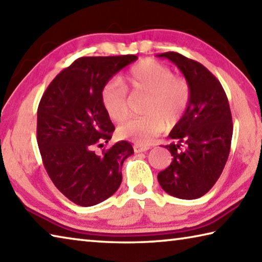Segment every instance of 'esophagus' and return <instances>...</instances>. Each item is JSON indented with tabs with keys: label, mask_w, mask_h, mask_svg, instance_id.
<instances>
[{
	"label": "esophagus",
	"mask_w": 262,
	"mask_h": 262,
	"mask_svg": "<svg viewBox=\"0 0 262 262\" xmlns=\"http://www.w3.org/2000/svg\"><path fill=\"white\" fill-rule=\"evenodd\" d=\"M150 149V145H144V144H135L134 145V151L135 152H144Z\"/></svg>",
	"instance_id": "1"
}]
</instances>
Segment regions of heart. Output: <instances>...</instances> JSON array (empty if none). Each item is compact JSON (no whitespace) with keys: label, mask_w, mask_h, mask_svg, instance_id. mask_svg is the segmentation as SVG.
Returning a JSON list of instances; mask_svg holds the SVG:
<instances>
[{"label":"heart","mask_w":262,"mask_h":262,"mask_svg":"<svg viewBox=\"0 0 262 262\" xmlns=\"http://www.w3.org/2000/svg\"><path fill=\"white\" fill-rule=\"evenodd\" d=\"M133 96H147L142 118L127 121L119 128V135L136 142L149 143L168 126H174L187 110L190 85L181 76H176L170 67L151 59L142 60L125 76ZM101 101L108 117L122 122L130 113V99L121 79L113 78L101 90Z\"/></svg>","instance_id":"1"}]
</instances>
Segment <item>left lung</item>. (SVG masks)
Segmentation results:
<instances>
[{
  "instance_id": "1",
  "label": "left lung",
  "mask_w": 262,
  "mask_h": 262,
  "mask_svg": "<svg viewBox=\"0 0 262 262\" xmlns=\"http://www.w3.org/2000/svg\"><path fill=\"white\" fill-rule=\"evenodd\" d=\"M157 56L173 62L190 85L188 107L168 134L172 162L158 173V183L172 196L194 200L215 185L228 161L231 111L220 81L205 66L176 52Z\"/></svg>"
}]
</instances>
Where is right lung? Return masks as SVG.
<instances>
[{
	"label": "right lung",
	"instance_id": "right-lung-1",
	"mask_svg": "<svg viewBox=\"0 0 262 262\" xmlns=\"http://www.w3.org/2000/svg\"><path fill=\"white\" fill-rule=\"evenodd\" d=\"M136 60V55L79 57L53 79L39 103L37 141L43 166L55 187L78 206L98 205L117 192L122 164L134 154L127 141L101 155L94 148L107 143L114 132L101 90Z\"/></svg>",
	"mask_w": 262,
	"mask_h": 262
}]
</instances>
